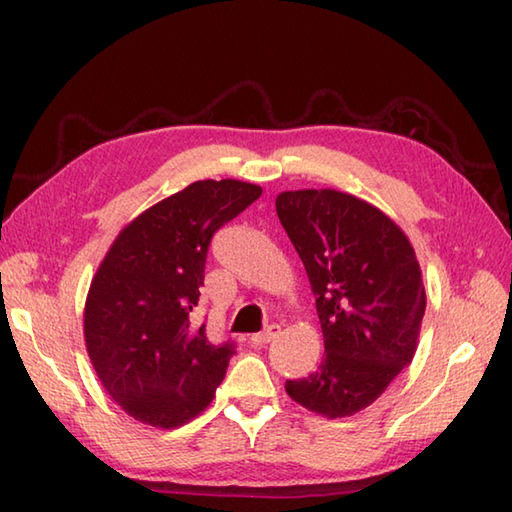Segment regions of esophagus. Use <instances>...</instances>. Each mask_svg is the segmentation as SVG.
Segmentation results:
<instances>
[{
  "mask_svg": "<svg viewBox=\"0 0 512 512\" xmlns=\"http://www.w3.org/2000/svg\"><path fill=\"white\" fill-rule=\"evenodd\" d=\"M281 334V325H277V323H273V325H268V328L264 330V332H259V334H253V345H257V347H262V345H268L270 341H275L277 336Z\"/></svg>",
  "mask_w": 512,
  "mask_h": 512,
  "instance_id": "obj_1",
  "label": "esophagus"
}]
</instances>
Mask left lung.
Segmentation results:
<instances>
[{
    "mask_svg": "<svg viewBox=\"0 0 512 512\" xmlns=\"http://www.w3.org/2000/svg\"><path fill=\"white\" fill-rule=\"evenodd\" d=\"M277 215L310 279L325 354L286 391L328 418L354 416L411 363L424 286L405 233L376 206L332 189L277 195Z\"/></svg>",
    "mask_w": 512,
    "mask_h": 512,
    "instance_id": "left-lung-1",
    "label": "left lung"
}]
</instances>
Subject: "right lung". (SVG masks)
<instances>
[{
  "label": "right lung",
  "mask_w": 512,
  "mask_h": 512,
  "mask_svg": "<svg viewBox=\"0 0 512 512\" xmlns=\"http://www.w3.org/2000/svg\"><path fill=\"white\" fill-rule=\"evenodd\" d=\"M262 189L198 180L123 228L85 303V345L103 387L134 420L173 429L209 405L235 343H211L193 310L213 235Z\"/></svg>",
  "instance_id": "obj_1"
}]
</instances>
